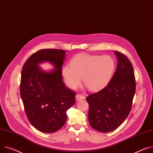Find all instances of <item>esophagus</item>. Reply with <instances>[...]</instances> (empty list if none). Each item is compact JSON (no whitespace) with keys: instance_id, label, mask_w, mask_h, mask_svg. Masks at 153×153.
Listing matches in <instances>:
<instances>
[{"instance_id":"obj_1","label":"esophagus","mask_w":153,"mask_h":153,"mask_svg":"<svg viewBox=\"0 0 153 153\" xmlns=\"http://www.w3.org/2000/svg\"><path fill=\"white\" fill-rule=\"evenodd\" d=\"M85 98V97L82 95H80V94H77L76 95V101H79L80 100H84Z\"/></svg>"}]
</instances>
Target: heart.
I'll return each mask as SVG.
<instances>
[{"label":"heart","mask_w":153,"mask_h":153,"mask_svg":"<svg viewBox=\"0 0 153 153\" xmlns=\"http://www.w3.org/2000/svg\"><path fill=\"white\" fill-rule=\"evenodd\" d=\"M63 68L62 76L67 86L73 90L83 82L92 91L104 88L110 82L116 69L114 59L109 55L79 54Z\"/></svg>","instance_id":"1"}]
</instances>
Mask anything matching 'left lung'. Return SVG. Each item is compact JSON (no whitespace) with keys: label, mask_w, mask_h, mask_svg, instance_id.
Listing matches in <instances>:
<instances>
[{"label":"left lung","mask_w":153,"mask_h":153,"mask_svg":"<svg viewBox=\"0 0 153 153\" xmlns=\"http://www.w3.org/2000/svg\"><path fill=\"white\" fill-rule=\"evenodd\" d=\"M116 72L110 82L97 93L89 95L88 120L91 127L101 132L116 129L128 116L135 94L133 66L128 58L117 51Z\"/></svg>","instance_id":"left-lung-1"}]
</instances>
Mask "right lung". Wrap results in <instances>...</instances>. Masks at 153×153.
<instances>
[{
    "label": "right lung",
    "mask_w": 153,
    "mask_h": 153,
    "mask_svg": "<svg viewBox=\"0 0 153 153\" xmlns=\"http://www.w3.org/2000/svg\"><path fill=\"white\" fill-rule=\"evenodd\" d=\"M66 51L42 49L30 56L22 71L20 95L29 121L37 130L53 133L65 124L66 111L76 102L75 91L63 80L62 65ZM48 62L54 67L50 71L38 66Z\"/></svg>",
    "instance_id": "1"
}]
</instances>
